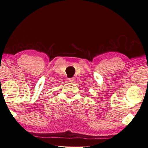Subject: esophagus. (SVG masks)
Returning <instances> with one entry per match:
<instances>
[{"instance_id":"esophagus-1","label":"esophagus","mask_w":148,"mask_h":148,"mask_svg":"<svg viewBox=\"0 0 148 148\" xmlns=\"http://www.w3.org/2000/svg\"><path fill=\"white\" fill-rule=\"evenodd\" d=\"M69 82H74V78H69Z\"/></svg>"}]
</instances>
